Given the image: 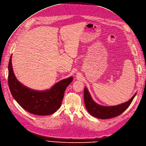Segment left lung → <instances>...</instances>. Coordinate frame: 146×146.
<instances>
[{
  "mask_svg": "<svg viewBox=\"0 0 146 146\" xmlns=\"http://www.w3.org/2000/svg\"><path fill=\"white\" fill-rule=\"evenodd\" d=\"M136 93L127 102L118 106L105 107L100 106L92 100L87 89H84V101L85 107L91 115L97 118L106 119L115 117L122 114L126 109L128 108L133 99L134 98Z\"/></svg>",
  "mask_w": 146,
  "mask_h": 146,
  "instance_id": "obj_1",
  "label": "left lung"
}]
</instances>
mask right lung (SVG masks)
<instances>
[{
  "label": "right lung",
  "mask_w": 146,
  "mask_h": 146,
  "mask_svg": "<svg viewBox=\"0 0 146 146\" xmlns=\"http://www.w3.org/2000/svg\"><path fill=\"white\" fill-rule=\"evenodd\" d=\"M11 57L8 64V85L12 97L24 110L33 115L45 116L55 113L61 106L66 89L73 78L61 80L46 91L31 90L17 80L12 70Z\"/></svg>",
  "instance_id": "right-lung-1"
}]
</instances>
